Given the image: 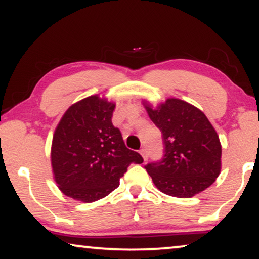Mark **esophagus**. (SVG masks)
<instances>
[{
	"mask_svg": "<svg viewBox=\"0 0 259 259\" xmlns=\"http://www.w3.org/2000/svg\"><path fill=\"white\" fill-rule=\"evenodd\" d=\"M141 154H142L143 159H144V160H146V159H148L149 154H148V150H146L145 148H143V149L141 150Z\"/></svg>",
	"mask_w": 259,
	"mask_h": 259,
	"instance_id": "obj_1",
	"label": "esophagus"
}]
</instances>
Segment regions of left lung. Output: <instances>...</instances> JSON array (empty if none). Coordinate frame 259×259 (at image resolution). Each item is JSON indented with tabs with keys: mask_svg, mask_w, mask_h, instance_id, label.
<instances>
[{
	"mask_svg": "<svg viewBox=\"0 0 259 259\" xmlns=\"http://www.w3.org/2000/svg\"><path fill=\"white\" fill-rule=\"evenodd\" d=\"M145 108L163 136V158L145 165L158 190L191 198L209 187L221 171L222 150L206 115L179 99H167L157 109Z\"/></svg>",
	"mask_w": 259,
	"mask_h": 259,
	"instance_id": "8db88e82",
	"label": "left lung"
}]
</instances>
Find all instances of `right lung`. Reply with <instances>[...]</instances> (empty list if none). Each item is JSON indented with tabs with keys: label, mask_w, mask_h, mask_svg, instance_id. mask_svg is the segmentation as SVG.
Masks as SVG:
<instances>
[{
	"label": "right lung",
	"mask_w": 259,
	"mask_h": 259,
	"mask_svg": "<svg viewBox=\"0 0 259 259\" xmlns=\"http://www.w3.org/2000/svg\"><path fill=\"white\" fill-rule=\"evenodd\" d=\"M115 103L92 95L74 103L57 125L51 164L58 187L82 202L105 198L118 187L130 164H142L111 122Z\"/></svg>",
	"instance_id": "right-lung-1"
}]
</instances>
